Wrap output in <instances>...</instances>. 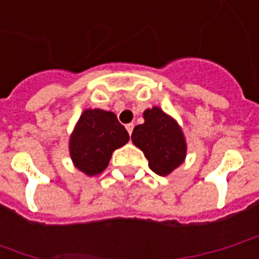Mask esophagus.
<instances>
[{
	"label": "esophagus",
	"instance_id": "34e87169",
	"mask_svg": "<svg viewBox=\"0 0 259 259\" xmlns=\"http://www.w3.org/2000/svg\"><path fill=\"white\" fill-rule=\"evenodd\" d=\"M133 127H135V124H133V123L126 124V130H127V133H129V135H132V132H133Z\"/></svg>",
	"mask_w": 259,
	"mask_h": 259
}]
</instances>
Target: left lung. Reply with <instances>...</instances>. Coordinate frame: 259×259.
Listing matches in <instances>:
<instances>
[{
    "label": "left lung",
    "mask_w": 259,
    "mask_h": 259,
    "mask_svg": "<svg viewBox=\"0 0 259 259\" xmlns=\"http://www.w3.org/2000/svg\"><path fill=\"white\" fill-rule=\"evenodd\" d=\"M144 123L136 126L132 141L148 159V166L159 176H168L185 162L187 143L183 130L159 107L143 112Z\"/></svg>",
    "instance_id": "obj_1"
}]
</instances>
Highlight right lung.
Returning <instances> with one entry per match:
<instances>
[{
  "mask_svg": "<svg viewBox=\"0 0 259 259\" xmlns=\"http://www.w3.org/2000/svg\"><path fill=\"white\" fill-rule=\"evenodd\" d=\"M127 141L129 133L115 113L89 108L80 115L69 137V154L80 172L96 176L105 170L112 152Z\"/></svg>",
  "mask_w": 259,
  "mask_h": 259,
  "instance_id": "1",
  "label": "right lung"
}]
</instances>
